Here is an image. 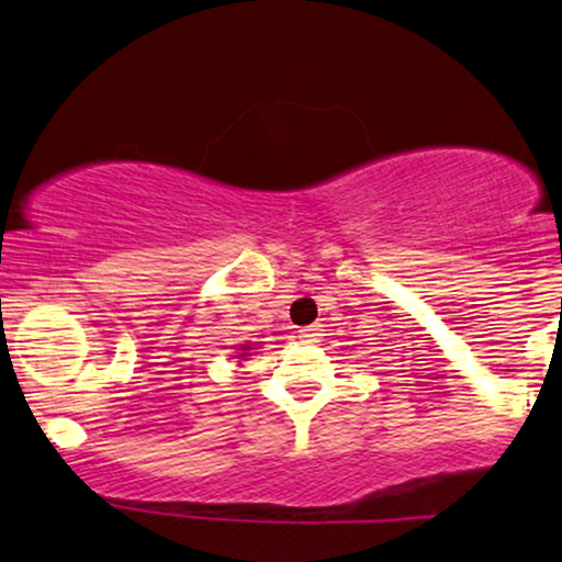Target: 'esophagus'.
Returning <instances> with one entry per match:
<instances>
[{
	"instance_id": "esophagus-1",
	"label": "esophagus",
	"mask_w": 562,
	"mask_h": 562,
	"mask_svg": "<svg viewBox=\"0 0 562 562\" xmlns=\"http://www.w3.org/2000/svg\"><path fill=\"white\" fill-rule=\"evenodd\" d=\"M299 338H301V344H319L322 333H319V327L314 325V327H306V330H301Z\"/></svg>"
}]
</instances>
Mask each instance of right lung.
I'll return each instance as SVG.
<instances>
[{"label":"right lung","instance_id":"obj_1","mask_svg":"<svg viewBox=\"0 0 562 562\" xmlns=\"http://www.w3.org/2000/svg\"><path fill=\"white\" fill-rule=\"evenodd\" d=\"M248 351H250V344H243V346H240V353H237V357H240V359H243V357H250Z\"/></svg>","mask_w":562,"mask_h":562}]
</instances>
